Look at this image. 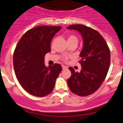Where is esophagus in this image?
Segmentation results:
<instances>
[{
    "label": "esophagus",
    "mask_w": 123,
    "mask_h": 123,
    "mask_svg": "<svg viewBox=\"0 0 123 123\" xmlns=\"http://www.w3.org/2000/svg\"><path fill=\"white\" fill-rule=\"evenodd\" d=\"M62 70H65V69L68 68L67 67L65 66V65H62Z\"/></svg>",
    "instance_id": "34e87169"
}]
</instances>
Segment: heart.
<instances>
[{
    "mask_svg": "<svg viewBox=\"0 0 123 123\" xmlns=\"http://www.w3.org/2000/svg\"><path fill=\"white\" fill-rule=\"evenodd\" d=\"M68 41H78V40H77V38L76 37L75 35H70L68 37ZM67 57L64 56L63 58V60L64 61H67Z\"/></svg>",
    "mask_w": 123,
    "mask_h": 123,
    "instance_id": "1",
    "label": "heart"
}]
</instances>
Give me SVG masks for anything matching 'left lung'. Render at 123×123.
Listing matches in <instances>:
<instances>
[{
    "label": "left lung",
    "instance_id": "8db88e82",
    "mask_svg": "<svg viewBox=\"0 0 123 123\" xmlns=\"http://www.w3.org/2000/svg\"><path fill=\"white\" fill-rule=\"evenodd\" d=\"M68 29L77 31L83 39V48L80 53L82 69L76 72L69 67L71 77L67 83L73 93L87 96L96 92L102 85L108 72L111 61L109 49L99 32L83 25H71Z\"/></svg>",
    "mask_w": 123,
    "mask_h": 123
}]
</instances>
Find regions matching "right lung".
Here are the masks:
<instances>
[{"label": "right lung", "mask_w": 123, "mask_h": 123, "mask_svg": "<svg viewBox=\"0 0 123 123\" xmlns=\"http://www.w3.org/2000/svg\"><path fill=\"white\" fill-rule=\"evenodd\" d=\"M61 26H41L29 30L21 37L13 55L15 75L21 86L31 94L44 97L53 91L62 70L59 64L49 67L44 56L50 52V43Z\"/></svg>", "instance_id": "1"}]
</instances>
